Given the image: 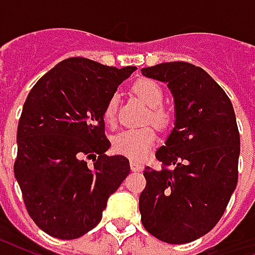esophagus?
<instances>
[{"instance_id":"obj_1","label":"esophagus","mask_w":255,"mask_h":255,"mask_svg":"<svg viewBox=\"0 0 255 255\" xmlns=\"http://www.w3.org/2000/svg\"><path fill=\"white\" fill-rule=\"evenodd\" d=\"M129 165H131V169H132L133 172L143 171V165H142L140 162H138V161H131Z\"/></svg>"}]
</instances>
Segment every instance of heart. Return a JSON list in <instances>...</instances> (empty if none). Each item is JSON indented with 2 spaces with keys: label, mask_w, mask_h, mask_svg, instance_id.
Wrapping results in <instances>:
<instances>
[{
  "label": "heart",
  "mask_w": 255,
  "mask_h": 255,
  "mask_svg": "<svg viewBox=\"0 0 255 255\" xmlns=\"http://www.w3.org/2000/svg\"><path fill=\"white\" fill-rule=\"evenodd\" d=\"M132 94L149 106V111L144 116V123H151L158 129H166L172 124L173 116L172 112L162 105L165 94L158 82L153 79H138L132 84ZM117 101L116 95H113L106 102L104 109V120L109 127H115L117 120ZM155 135L154 128L144 126L140 128L126 129L117 133L112 140V149L117 154H122L129 160L140 161L149 154L150 150L154 147Z\"/></svg>",
  "instance_id": "heart-1"
}]
</instances>
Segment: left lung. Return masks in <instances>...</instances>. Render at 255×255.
<instances>
[{
  "instance_id": "left-lung-1",
  "label": "left lung",
  "mask_w": 255,
  "mask_h": 255,
  "mask_svg": "<svg viewBox=\"0 0 255 255\" xmlns=\"http://www.w3.org/2000/svg\"><path fill=\"white\" fill-rule=\"evenodd\" d=\"M165 82L175 98L176 122L155 158L143 171L139 197L142 224L171 245L201 238L219 223L238 183L241 136L225 91L202 68L173 61L142 68Z\"/></svg>"
}]
</instances>
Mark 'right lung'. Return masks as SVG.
I'll return each instance as SVG.
<instances>
[{
  "instance_id": "obj_1",
  "label": "right lung",
  "mask_w": 255,
  "mask_h": 255,
  "mask_svg": "<svg viewBox=\"0 0 255 255\" xmlns=\"http://www.w3.org/2000/svg\"><path fill=\"white\" fill-rule=\"evenodd\" d=\"M135 69L71 57L31 89L17 126L14 177L30 217L50 236L69 241L93 230L129 173L128 158L105 154L104 109Z\"/></svg>"
}]
</instances>
